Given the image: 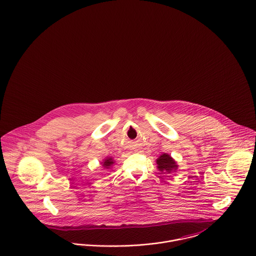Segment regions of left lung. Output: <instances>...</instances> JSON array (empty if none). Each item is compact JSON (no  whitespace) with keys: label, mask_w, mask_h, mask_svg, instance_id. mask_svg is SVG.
I'll use <instances>...</instances> for the list:
<instances>
[{"label":"left lung","mask_w":256,"mask_h":256,"mask_svg":"<svg viewBox=\"0 0 256 256\" xmlns=\"http://www.w3.org/2000/svg\"><path fill=\"white\" fill-rule=\"evenodd\" d=\"M157 169L162 174H172L176 172L178 168L176 161L168 154H161L156 159Z\"/></svg>","instance_id":"1"}]
</instances>
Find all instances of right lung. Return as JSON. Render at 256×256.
<instances>
[{
    "instance_id": "right-lung-1",
    "label": "right lung",
    "mask_w": 256,
    "mask_h": 256,
    "mask_svg": "<svg viewBox=\"0 0 256 256\" xmlns=\"http://www.w3.org/2000/svg\"><path fill=\"white\" fill-rule=\"evenodd\" d=\"M102 164L104 169H110V168H112L114 166V160L112 157H106V158H104L102 160Z\"/></svg>"
}]
</instances>
